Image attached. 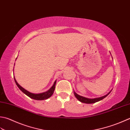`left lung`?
Instances as JSON below:
<instances>
[{"instance_id": "8db88e82", "label": "left lung", "mask_w": 130, "mask_h": 130, "mask_svg": "<svg viewBox=\"0 0 130 130\" xmlns=\"http://www.w3.org/2000/svg\"><path fill=\"white\" fill-rule=\"evenodd\" d=\"M111 91L108 92L107 95H104V96H103L99 97V98H93V99L87 98H85V97H84L83 96H81V95L77 94L75 91H73V93H74V95H75V97L77 98V99H78L80 102H81L82 103H86V104H92V103H95L96 102L100 101V100H102V99L105 98L106 96H107L109 94Z\"/></svg>"}]
</instances>
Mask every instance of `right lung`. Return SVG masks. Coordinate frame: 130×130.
I'll list each match as a JSON object with an SVG mask.
<instances>
[{"label": "right lung", "instance_id": "obj_1", "mask_svg": "<svg viewBox=\"0 0 130 130\" xmlns=\"http://www.w3.org/2000/svg\"><path fill=\"white\" fill-rule=\"evenodd\" d=\"M17 59V58H16ZM15 64V63H14ZM14 70V69H13ZM14 79L15 81V83L16 84L17 86L18 87L21 91H22L23 93L25 94H26L27 96H28V97H30V98L35 99V100H45L48 99L49 98H50V96H52L53 95V94L54 93V90H55V85H56V83L57 81L55 80V82L54 83L53 85L50 89L48 90L42 92V93H39V94H35V93H32V92H30V91H28L27 90H26V89H25L23 87H22L21 86H20L19 84H18V83L17 82L16 80H15V77H14Z\"/></svg>", "mask_w": 130, "mask_h": 130}]
</instances>
